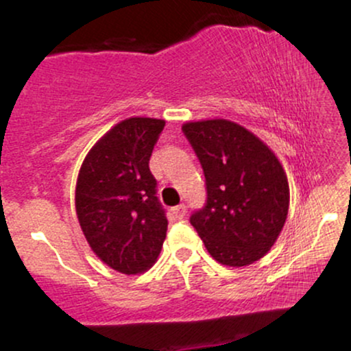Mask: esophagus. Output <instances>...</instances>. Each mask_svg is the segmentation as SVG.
<instances>
[{
	"mask_svg": "<svg viewBox=\"0 0 351 351\" xmlns=\"http://www.w3.org/2000/svg\"><path fill=\"white\" fill-rule=\"evenodd\" d=\"M173 215H175V217H178V219H183V217L186 216V206H184V204H180V206L173 208Z\"/></svg>",
	"mask_w": 351,
	"mask_h": 351,
	"instance_id": "1",
	"label": "esophagus"
}]
</instances>
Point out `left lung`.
<instances>
[{"label":"left lung","instance_id":"1","mask_svg":"<svg viewBox=\"0 0 351 351\" xmlns=\"http://www.w3.org/2000/svg\"><path fill=\"white\" fill-rule=\"evenodd\" d=\"M206 178L208 199L189 223L213 259L249 265L271 251L289 213V181L276 153L226 119L183 125Z\"/></svg>","mask_w":351,"mask_h":351}]
</instances>
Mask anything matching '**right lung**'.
I'll use <instances>...</instances> for the list:
<instances>
[{
	"instance_id": "obj_1",
	"label": "right lung",
	"mask_w": 351,
	"mask_h": 351,
	"mask_svg": "<svg viewBox=\"0 0 351 351\" xmlns=\"http://www.w3.org/2000/svg\"><path fill=\"white\" fill-rule=\"evenodd\" d=\"M165 120L119 122L84 158L75 184V213L88 245L108 267L140 274L158 259L168 221L156 198L150 156Z\"/></svg>"
}]
</instances>
